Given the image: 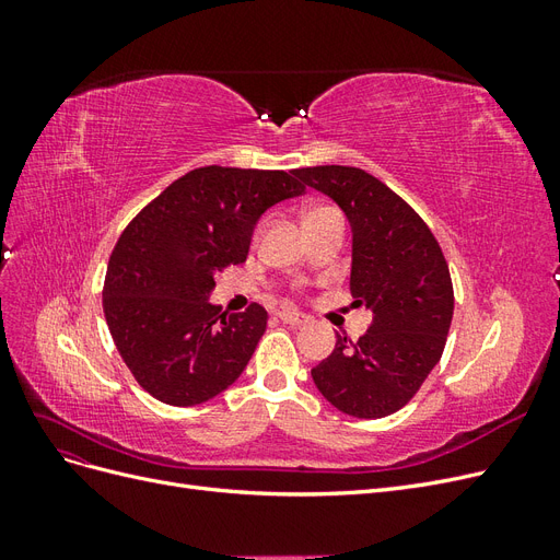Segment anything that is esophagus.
<instances>
[{"label": "esophagus", "mask_w": 560, "mask_h": 560, "mask_svg": "<svg viewBox=\"0 0 560 560\" xmlns=\"http://www.w3.org/2000/svg\"><path fill=\"white\" fill-rule=\"evenodd\" d=\"M278 317L284 322V325H292V327H301L306 325L308 317L303 313H296V311H278Z\"/></svg>", "instance_id": "1"}]
</instances>
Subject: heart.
Wrapping results in <instances>:
<instances>
[{"instance_id": "obj_1", "label": "heart", "mask_w": 560, "mask_h": 560, "mask_svg": "<svg viewBox=\"0 0 560 560\" xmlns=\"http://www.w3.org/2000/svg\"><path fill=\"white\" fill-rule=\"evenodd\" d=\"M311 212H315V210H311Z\"/></svg>"}]
</instances>
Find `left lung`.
I'll return each mask as SVG.
<instances>
[{"label":"left lung","instance_id":"8db88e82","mask_svg":"<svg viewBox=\"0 0 560 560\" xmlns=\"http://www.w3.org/2000/svg\"><path fill=\"white\" fill-rule=\"evenodd\" d=\"M294 175L329 196L352 231L350 292L374 322L358 341L311 369L325 399L354 418L399 411L442 360L453 319L444 252L418 212L360 167L317 165Z\"/></svg>","mask_w":560,"mask_h":560}]
</instances>
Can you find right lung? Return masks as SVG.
I'll use <instances>...</instances> for the list:
<instances>
[{"label":"right lung","mask_w":560,"mask_h":560,"mask_svg":"<svg viewBox=\"0 0 560 560\" xmlns=\"http://www.w3.org/2000/svg\"><path fill=\"white\" fill-rule=\"evenodd\" d=\"M306 191L294 171L208 165L149 202L118 238L103 308L126 366L151 397L196 406L245 371L268 313H222L214 276L247 259L254 226L276 202Z\"/></svg>","instance_id":"1"}]
</instances>
